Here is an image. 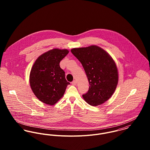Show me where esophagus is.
Listing matches in <instances>:
<instances>
[{
  "label": "esophagus",
  "mask_w": 150,
  "mask_h": 150,
  "mask_svg": "<svg viewBox=\"0 0 150 150\" xmlns=\"http://www.w3.org/2000/svg\"><path fill=\"white\" fill-rule=\"evenodd\" d=\"M76 84H77V83H76V81H75V80H74V81H73L71 82V84H72L73 86H76Z\"/></svg>",
  "instance_id": "1"
}]
</instances>
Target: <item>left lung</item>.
<instances>
[{
    "label": "left lung",
    "instance_id": "1",
    "mask_svg": "<svg viewBox=\"0 0 150 150\" xmlns=\"http://www.w3.org/2000/svg\"><path fill=\"white\" fill-rule=\"evenodd\" d=\"M71 52L83 65L90 86L83 98L93 106L103 104L111 98L118 84V69L114 61L97 45L74 48Z\"/></svg>",
    "mask_w": 150,
    "mask_h": 150
}]
</instances>
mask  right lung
I'll use <instances>...</instances> for the list:
<instances>
[{
	"label": "right lung",
	"mask_w": 150,
	"mask_h": 150,
	"mask_svg": "<svg viewBox=\"0 0 150 150\" xmlns=\"http://www.w3.org/2000/svg\"><path fill=\"white\" fill-rule=\"evenodd\" d=\"M69 53L66 49L54 48L41 55L33 65L29 76L31 89L42 102L55 105L70 84L59 63Z\"/></svg>",
	"instance_id": "1"
}]
</instances>
